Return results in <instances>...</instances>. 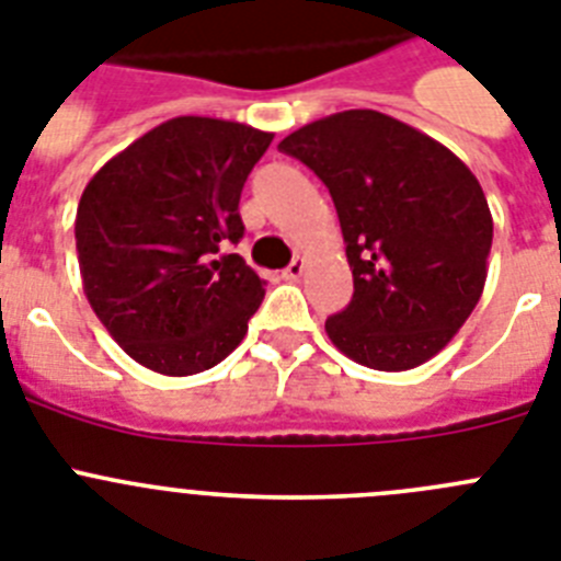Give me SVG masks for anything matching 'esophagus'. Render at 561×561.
<instances>
[{
    "label": "esophagus",
    "instance_id": "1",
    "mask_svg": "<svg viewBox=\"0 0 561 561\" xmlns=\"http://www.w3.org/2000/svg\"><path fill=\"white\" fill-rule=\"evenodd\" d=\"M304 272H306V261L304 257H295V261H291V264L284 270V277L286 280H297V277L304 275Z\"/></svg>",
    "mask_w": 561,
    "mask_h": 561
}]
</instances>
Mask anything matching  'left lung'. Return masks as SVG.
<instances>
[{"instance_id":"8db88e82","label":"left lung","mask_w":561,"mask_h":561,"mask_svg":"<svg viewBox=\"0 0 561 561\" xmlns=\"http://www.w3.org/2000/svg\"><path fill=\"white\" fill-rule=\"evenodd\" d=\"M277 148L323 180L340 216L354 297L325 320L329 340L374 370L433 359L469 320L489 272L494 225L474 173L374 108L309 123Z\"/></svg>"}]
</instances>
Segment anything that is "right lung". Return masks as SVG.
I'll list each match as a JSON object with an SVG mask.
<instances>
[{"instance_id":"right-lung-1","label":"right lung","mask_w":561,"mask_h":561,"mask_svg":"<svg viewBox=\"0 0 561 561\" xmlns=\"http://www.w3.org/2000/svg\"><path fill=\"white\" fill-rule=\"evenodd\" d=\"M270 142V131L244 123L173 117L83 187V291L114 342L148 370L202 374L244 340L264 280L219 250L244 236L238 199Z\"/></svg>"}]
</instances>
